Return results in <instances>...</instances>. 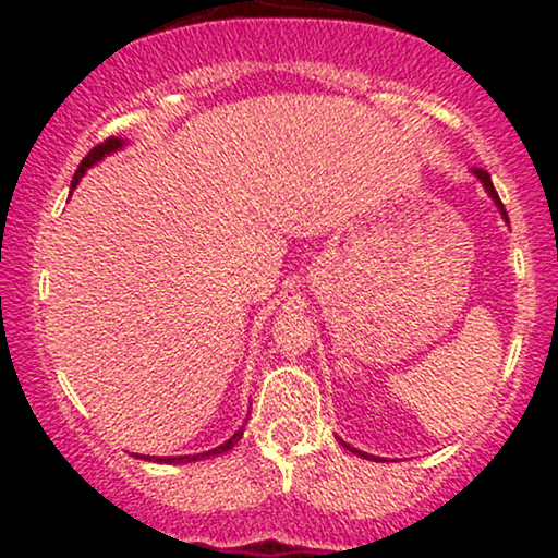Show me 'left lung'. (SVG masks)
I'll use <instances>...</instances> for the list:
<instances>
[{"mask_svg":"<svg viewBox=\"0 0 558 558\" xmlns=\"http://www.w3.org/2000/svg\"><path fill=\"white\" fill-rule=\"evenodd\" d=\"M472 175H475L477 178V181L480 183H483V189L485 191H488V196L493 198V202H496V207H498V213H501V217H504V220L506 222H509V215H506V209H504V204H501V198H498V194H496V189H493V181H490V175H488V172H485V170H472ZM341 444H343V440H341ZM343 448H349V451L351 453H356V457H364V459H375V462H380V459H377V457H369V453H364V451H356V448H351L349 444H343Z\"/></svg>","mask_w":558,"mask_h":558,"instance_id":"left-lung-1","label":"left lung"}]
</instances>
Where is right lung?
<instances>
[{
	"instance_id": "1",
	"label": "right lung",
	"mask_w": 558,
	"mask_h": 558,
	"mask_svg": "<svg viewBox=\"0 0 558 558\" xmlns=\"http://www.w3.org/2000/svg\"><path fill=\"white\" fill-rule=\"evenodd\" d=\"M128 144L125 138H107L105 144H99V146H94L92 151H88L86 157H83V162L78 165V170H75V175H73V189L75 185H78V181L83 175H86V170L88 168H94L96 162H101V159H105L107 155H112V151H120L123 149V146ZM241 435H243V427H239V430H235L233 435H230V438L226 440V444H220L217 448H213V451H204V453H194V457H149L146 459V462H157V464H189V462H202V459H213V457H220V453H226V451H230V448H233L235 444H239L241 440Z\"/></svg>"
}]
</instances>
